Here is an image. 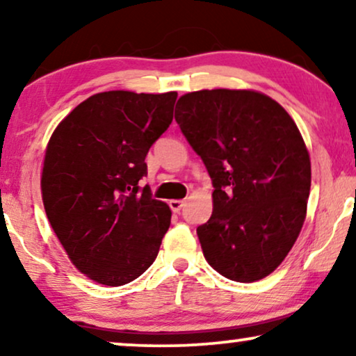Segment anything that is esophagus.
<instances>
[{
  "label": "esophagus",
  "mask_w": 356,
  "mask_h": 356,
  "mask_svg": "<svg viewBox=\"0 0 356 356\" xmlns=\"http://www.w3.org/2000/svg\"><path fill=\"white\" fill-rule=\"evenodd\" d=\"M184 206V201H181V199H172L170 201V209H172L173 212H179Z\"/></svg>",
  "instance_id": "obj_1"
}]
</instances>
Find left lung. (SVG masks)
<instances>
[{"label":"left lung","instance_id":"left-lung-1","mask_svg":"<svg viewBox=\"0 0 356 356\" xmlns=\"http://www.w3.org/2000/svg\"><path fill=\"white\" fill-rule=\"evenodd\" d=\"M177 108L175 120L213 186L212 216L197 227L204 257L230 280L264 279L306 217L311 162L295 121L254 90L191 92Z\"/></svg>","mask_w":356,"mask_h":356}]
</instances>
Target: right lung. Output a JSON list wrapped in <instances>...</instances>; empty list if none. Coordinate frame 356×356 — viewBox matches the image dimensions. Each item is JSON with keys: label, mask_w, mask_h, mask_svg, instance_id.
I'll list each match as a JSON object with an SVG mask.
<instances>
[{"label": "right lung", "mask_w": 356, "mask_h": 356, "mask_svg": "<svg viewBox=\"0 0 356 356\" xmlns=\"http://www.w3.org/2000/svg\"><path fill=\"white\" fill-rule=\"evenodd\" d=\"M177 97L95 94L58 124L47 145V217L72 264L97 284H129L159 254L172 212L139 181L149 149L172 124Z\"/></svg>", "instance_id": "add662e5"}]
</instances>
